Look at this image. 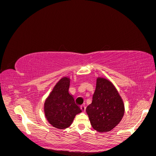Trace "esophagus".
Listing matches in <instances>:
<instances>
[{
	"label": "esophagus",
	"instance_id": "1",
	"mask_svg": "<svg viewBox=\"0 0 156 156\" xmlns=\"http://www.w3.org/2000/svg\"><path fill=\"white\" fill-rule=\"evenodd\" d=\"M81 110L83 111V112H85V111H86V106L85 105H81Z\"/></svg>",
	"mask_w": 156,
	"mask_h": 156
}]
</instances>
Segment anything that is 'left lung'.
Masks as SVG:
<instances>
[{"label":"left lung","mask_w":156,"mask_h":156,"mask_svg":"<svg viewBox=\"0 0 156 156\" xmlns=\"http://www.w3.org/2000/svg\"><path fill=\"white\" fill-rule=\"evenodd\" d=\"M93 128L98 132H108L120 123L124 115L122 99L112 83L98 77L92 101L86 109Z\"/></svg>","instance_id":"1"}]
</instances>
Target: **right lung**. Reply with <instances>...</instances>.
Returning <instances> with one entry per match:
<instances>
[{
    "instance_id": "obj_1",
    "label": "right lung",
    "mask_w": 156,
    "mask_h": 156,
    "mask_svg": "<svg viewBox=\"0 0 156 156\" xmlns=\"http://www.w3.org/2000/svg\"><path fill=\"white\" fill-rule=\"evenodd\" d=\"M70 79L63 77L56 83L44 103L47 120L56 128L64 129L72 124L75 115L81 112L69 94Z\"/></svg>"
}]
</instances>
